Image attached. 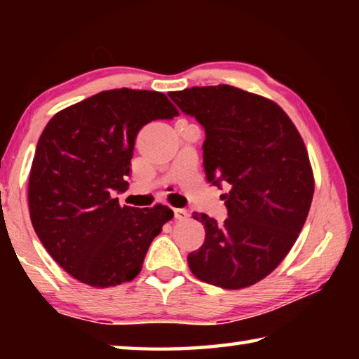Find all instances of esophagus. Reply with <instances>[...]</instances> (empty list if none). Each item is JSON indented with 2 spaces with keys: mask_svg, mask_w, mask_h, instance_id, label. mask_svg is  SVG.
<instances>
[{
  "mask_svg": "<svg viewBox=\"0 0 359 359\" xmlns=\"http://www.w3.org/2000/svg\"><path fill=\"white\" fill-rule=\"evenodd\" d=\"M188 217V212L185 209H174V218H177V220H187Z\"/></svg>",
  "mask_w": 359,
  "mask_h": 359,
  "instance_id": "esophagus-1",
  "label": "esophagus"
}]
</instances>
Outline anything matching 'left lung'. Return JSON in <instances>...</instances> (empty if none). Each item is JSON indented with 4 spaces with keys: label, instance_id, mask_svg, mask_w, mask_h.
Segmentation results:
<instances>
[{
    "label": "left lung",
    "instance_id": "1",
    "mask_svg": "<svg viewBox=\"0 0 359 359\" xmlns=\"http://www.w3.org/2000/svg\"><path fill=\"white\" fill-rule=\"evenodd\" d=\"M169 98L205 131V179L231 187L222 194L228 209L222 224L194 215L205 239L188 255V266L215 287H250L280 264L306 223L313 198L306 145L280 106L231 85L185 88Z\"/></svg>",
    "mask_w": 359,
    "mask_h": 359
}]
</instances>
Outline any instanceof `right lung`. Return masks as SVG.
<instances>
[{"label": "right lung", "instance_id": "add662e5", "mask_svg": "<svg viewBox=\"0 0 359 359\" xmlns=\"http://www.w3.org/2000/svg\"><path fill=\"white\" fill-rule=\"evenodd\" d=\"M177 109L165 93L107 90L53 115L36 147L28 205L42 245L82 283L107 288L142 269L151 241L174 217L168 205L118 204L137 133Z\"/></svg>", "mask_w": 359, "mask_h": 359}]
</instances>
